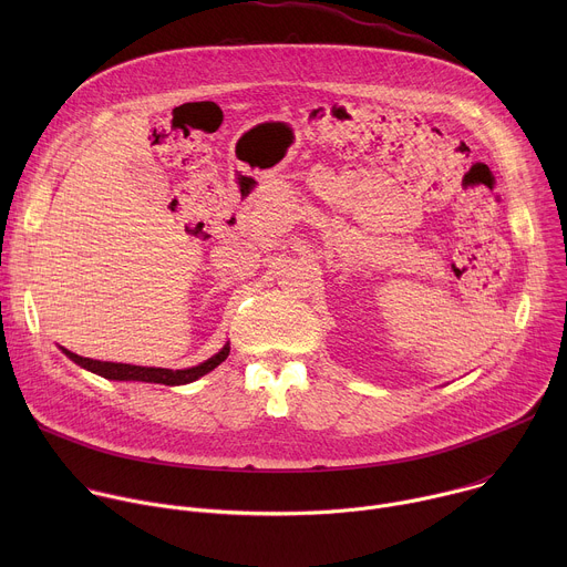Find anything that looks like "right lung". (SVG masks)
Here are the masks:
<instances>
[{
    "instance_id": "right-lung-1",
    "label": "right lung",
    "mask_w": 567,
    "mask_h": 567,
    "mask_svg": "<svg viewBox=\"0 0 567 567\" xmlns=\"http://www.w3.org/2000/svg\"><path fill=\"white\" fill-rule=\"evenodd\" d=\"M73 363H78L80 368H85L94 374H101L105 379L112 381H145V383H164V385H184V383H193L199 377L208 374L210 370H215L230 352V346L226 343L215 357H210L208 361L195 365V368H186V370H168V368H143V365H130V363H112V361H94V359H85L78 357L64 348H60Z\"/></svg>"
}]
</instances>
